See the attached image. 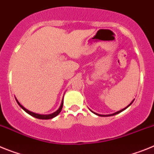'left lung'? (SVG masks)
Here are the masks:
<instances>
[{"label": "left lung", "instance_id": "8db88e82", "mask_svg": "<svg viewBox=\"0 0 154 154\" xmlns=\"http://www.w3.org/2000/svg\"><path fill=\"white\" fill-rule=\"evenodd\" d=\"M133 101H134V99H133V101H132V102H131V103H130V104L128 105L127 106H126V107H125V108H124V109H121V110H119V111H118V112H114V113H112V114H109V115H100V114H98V113H96V112H92V110H91V111H92V112H93V113H95V114H96V115H98V116H114V115H116V114L119 113V112H123V110H125V109H127V108H128V107L130 106V105H131V104H132V103H133Z\"/></svg>", "mask_w": 154, "mask_h": 154}]
</instances>
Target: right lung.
Instances as JSON below:
<instances>
[{
	"label": "right lung",
	"mask_w": 154,
	"mask_h": 154,
	"mask_svg": "<svg viewBox=\"0 0 154 154\" xmlns=\"http://www.w3.org/2000/svg\"><path fill=\"white\" fill-rule=\"evenodd\" d=\"M16 101H17V103H18L19 106H21V108L23 109H24V111L27 112V113H28L29 115L32 116H34V117L37 118V119H52V118L55 117L56 116H58V114L60 113V112L62 111V106H63V99H62V103H61L60 107L58 108V109L57 110V111H55V112H53V113H51V114H48V115H42V114H38V113H35V112H31V111H29V110H28L27 109L24 108L23 106H21V105L20 104V103L17 101V99H16Z\"/></svg>",
	"instance_id": "add662e5"
}]
</instances>
